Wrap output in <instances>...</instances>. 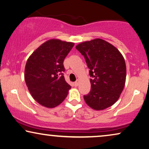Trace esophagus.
<instances>
[{
  "mask_svg": "<svg viewBox=\"0 0 149 149\" xmlns=\"http://www.w3.org/2000/svg\"><path fill=\"white\" fill-rule=\"evenodd\" d=\"M79 80H77L76 81L74 82V86L77 87L79 85Z\"/></svg>",
  "mask_w": 149,
  "mask_h": 149,
  "instance_id": "1",
  "label": "esophagus"
}]
</instances>
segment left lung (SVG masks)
Listing matches in <instances>:
<instances>
[{"instance_id": "obj_1", "label": "left lung", "mask_w": 149, "mask_h": 149, "mask_svg": "<svg viewBox=\"0 0 149 149\" xmlns=\"http://www.w3.org/2000/svg\"><path fill=\"white\" fill-rule=\"evenodd\" d=\"M84 56L89 70L91 91L84 96L94 110L105 109L119 98L126 80V64L119 49L104 40L96 38L75 47Z\"/></svg>"}]
</instances>
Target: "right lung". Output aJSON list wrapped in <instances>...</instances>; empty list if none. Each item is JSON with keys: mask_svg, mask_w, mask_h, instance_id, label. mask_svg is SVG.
Segmentation results:
<instances>
[{"mask_svg": "<svg viewBox=\"0 0 149 149\" xmlns=\"http://www.w3.org/2000/svg\"><path fill=\"white\" fill-rule=\"evenodd\" d=\"M74 43L51 39L40 46L25 66L24 79L32 97L48 108L65 100L71 86L65 81L63 61Z\"/></svg>", "mask_w": 149, "mask_h": 149, "instance_id": "1", "label": "right lung"}]
</instances>
